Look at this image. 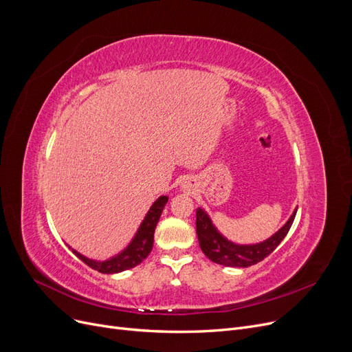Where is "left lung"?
Returning a JSON list of instances; mask_svg holds the SVG:
<instances>
[{
  "instance_id": "8db88e82",
  "label": "left lung",
  "mask_w": 352,
  "mask_h": 352,
  "mask_svg": "<svg viewBox=\"0 0 352 352\" xmlns=\"http://www.w3.org/2000/svg\"><path fill=\"white\" fill-rule=\"evenodd\" d=\"M296 209L292 212L291 217L278 232H275L271 238H267L258 243H236L229 241L226 236L217 230L212 222L208 212L202 208L196 209V233L199 245L202 252L214 263L230 267H248L252 266L267 255L272 254L276 246L287 236L292 222L295 219Z\"/></svg>"
}]
</instances>
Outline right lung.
I'll return each mask as SVG.
<instances>
[{"instance_id": "obj_1", "label": "right lung", "mask_w": 352, "mask_h": 352, "mask_svg": "<svg viewBox=\"0 0 352 352\" xmlns=\"http://www.w3.org/2000/svg\"><path fill=\"white\" fill-rule=\"evenodd\" d=\"M167 200H169V197L167 196L157 197L153 202V205L150 206V209L147 210L144 219L142 221L139 229L136 230L135 236L131 238L129 245L123 250H120L119 254L106 259V261L90 259L82 254L77 252V250L73 249L70 245H67V246H69V249L78 259H81L87 266L93 267V270L102 272V274H119V272L131 270V267H135L139 263H142L148 256L150 250H152L155 229L160 219L162 210L167 204Z\"/></svg>"}]
</instances>
